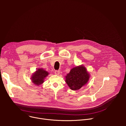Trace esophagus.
Returning <instances> with one entry per match:
<instances>
[{
    "label": "esophagus",
    "instance_id": "esophagus-1",
    "mask_svg": "<svg viewBox=\"0 0 126 126\" xmlns=\"http://www.w3.org/2000/svg\"><path fill=\"white\" fill-rule=\"evenodd\" d=\"M60 71L59 70H56L55 71V74L56 75H59L60 74Z\"/></svg>",
    "mask_w": 126,
    "mask_h": 126
}]
</instances>
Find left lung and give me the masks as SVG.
<instances>
[{
    "instance_id": "obj_1",
    "label": "left lung",
    "mask_w": 126,
    "mask_h": 126,
    "mask_svg": "<svg viewBox=\"0 0 126 126\" xmlns=\"http://www.w3.org/2000/svg\"><path fill=\"white\" fill-rule=\"evenodd\" d=\"M65 81L72 90H78L89 81L90 74L83 65L72 69L65 76Z\"/></svg>"
}]
</instances>
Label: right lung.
I'll return each instance as SVG.
<instances>
[{"label":"right lung","mask_w":126,"mask_h":126,"mask_svg":"<svg viewBox=\"0 0 126 126\" xmlns=\"http://www.w3.org/2000/svg\"><path fill=\"white\" fill-rule=\"evenodd\" d=\"M49 73L42 68H39L33 74L31 79L32 82L36 85H40L44 82L45 78L48 75Z\"/></svg>","instance_id":"add662e5"}]
</instances>
